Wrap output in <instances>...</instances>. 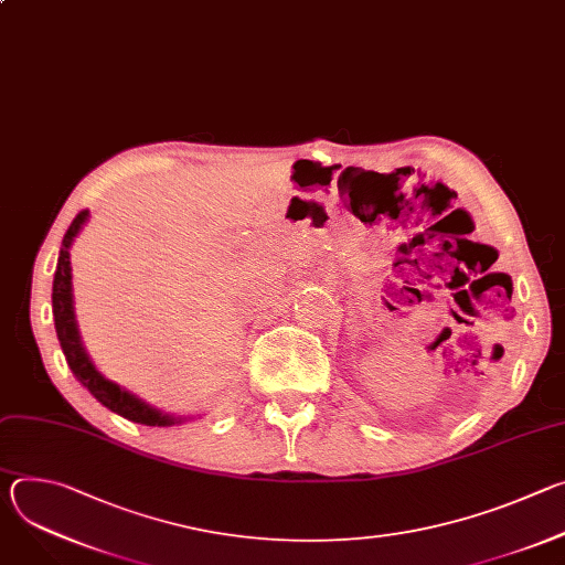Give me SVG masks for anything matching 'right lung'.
Listing matches in <instances>:
<instances>
[{"label": "right lung", "mask_w": 565, "mask_h": 565, "mask_svg": "<svg viewBox=\"0 0 565 565\" xmlns=\"http://www.w3.org/2000/svg\"><path fill=\"white\" fill-rule=\"evenodd\" d=\"M89 221V210L79 212L73 223L68 225L64 238H62V248H60V257H57V268H55V277H53V319H55V333L62 347V353L73 371V375L77 377V382L83 384L98 402L107 409H111L114 414L138 423V425H147V427H172V425H181L188 418H179L174 414H166L156 407H151L149 402H145L142 397H138L136 393L127 391L125 386L116 384L114 380L105 377L96 364L92 362L83 338H79V329H77V319H75V308H73V275H71V246L75 236L83 232V227Z\"/></svg>", "instance_id": "add662e5"}]
</instances>
